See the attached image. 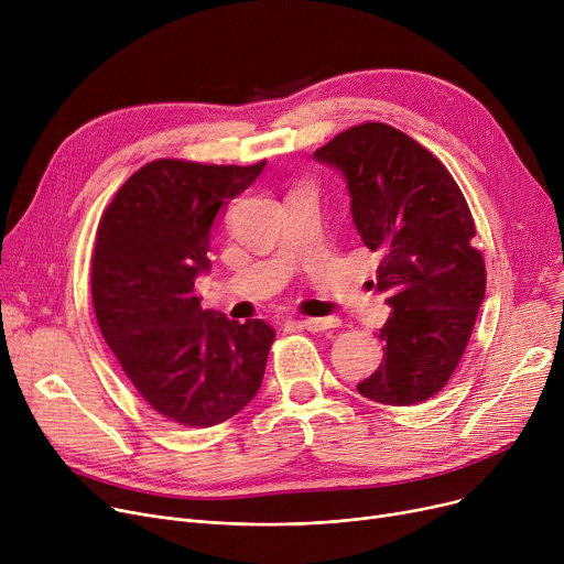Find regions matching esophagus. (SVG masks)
<instances>
[{
	"instance_id": "obj_1",
	"label": "esophagus",
	"mask_w": 564,
	"mask_h": 564,
	"mask_svg": "<svg viewBox=\"0 0 564 564\" xmlns=\"http://www.w3.org/2000/svg\"><path fill=\"white\" fill-rule=\"evenodd\" d=\"M294 324H300V327L306 329V332L324 334V332L334 329L336 324H338V319H332V317H306V319H297Z\"/></svg>"
}]
</instances>
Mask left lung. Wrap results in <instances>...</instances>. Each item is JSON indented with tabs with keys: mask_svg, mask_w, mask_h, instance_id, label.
I'll return each instance as SVG.
<instances>
[{
	"mask_svg": "<svg viewBox=\"0 0 564 564\" xmlns=\"http://www.w3.org/2000/svg\"><path fill=\"white\" fill-rule=\"evenodd\" d=\"M313 158L343 173L354 226L383 256L377 290L393 313L379 329L383 359L357 389L381 404L425 402L459 366L485 300L466 198L427 148L387 123L354 126Z\"/></svg>",
	"mask_w": 564,
	"mask_h": 564,
	"instance_id": "left-lung-1",
	"label": "left lung"
}]
</instances>
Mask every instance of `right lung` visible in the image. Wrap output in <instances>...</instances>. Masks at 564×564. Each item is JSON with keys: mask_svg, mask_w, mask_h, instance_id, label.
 I'll list each match as a JSON object with an SVG mask.
<instances>
[{"mask_svg": "<svg viewBox=\"0 0 564 564\" xmlns=\"http://www.w3.org/2000/svg\"><path fill=\"white\" fill-rule=\"evenodd\" d=\"M264 162L155 160L132 173L100 219L91 264L98 327L139 395L164 419L213 427L258 393L274 329L200 308L217 213Z\"/></svg>", "mask_w": 564, "mask_h": 564, "instance_id": "right-lung-1", "label": "right lung"}]
</instances>
